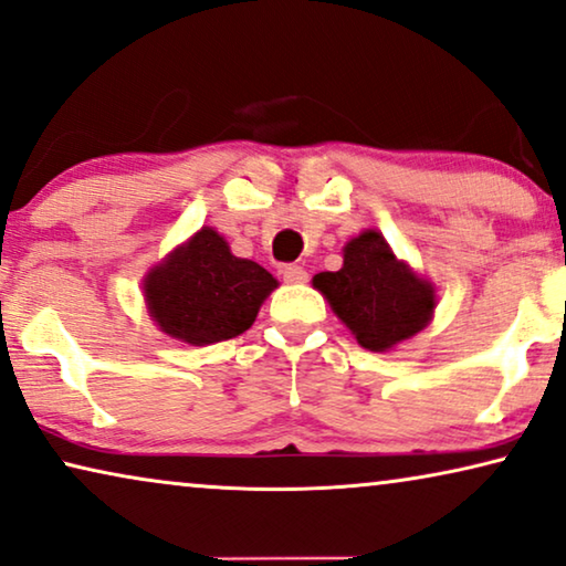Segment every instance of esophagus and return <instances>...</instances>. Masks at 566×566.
<instances>
[{"label":"esophagus","mask_w":566,"mask_h":566,"mask_svg":"<svg viewBox=\"0 0 566 566\" xmlns=\"http://www.w3.org/2000/svg\"><path fill=\"white\" fill-rule=\"evenodd\" d=\"M281 273H283L285 283H306L308 281V273L301 265H283Z\"/></svg>","instance_id":"esophagus-1"}]
</instances>
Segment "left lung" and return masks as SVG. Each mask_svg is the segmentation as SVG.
Returning a JSON list of instances; mask_svg holds the SVG:
<instances>
[{
    "mask_svg": "<svg viewBox=\"0 0 566 566\" xmlns=\"http://www.w3.org/2000/svg\"><path fill=\"white\" fill-rule=\"evenodd\" d=\"M342 258L337 273H318L311 283L359 347L388 352L431 324L437 285L400 260L378 229L352 237Z\"/></svg>",
    "mask_w": 566,
    "mask_h": 566,
    "instance_id": "obj_1",
    "label": "left lung"
}]
</instances>
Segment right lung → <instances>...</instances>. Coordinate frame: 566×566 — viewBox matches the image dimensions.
<instances>
[{
	"mask_svg": "<svg viewBox=\"0 0 566 566\" xmlns=\"http://www.w3.org/2000/svg\"><path fill=\"white\" fill-rule=\"evenodd\" d=\"M277 281L255 260L237 258L214 227L176 244L143 277L147 314L170 339L203 344L240 337Z\"/></svg>",
	"mask_w": 566,
	"mask_h": 566,
	"instance_id": "obj_1",
	"label": "right lung"
}]
</instances>
